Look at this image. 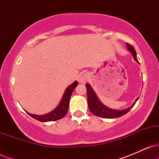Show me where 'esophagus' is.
Instances as JSON below:
<instances>
[{
    "label": "esophagus",
    "mask_w": 159,
    "mask_h": 159,
    "mask_svg": "<svg viewBox=\"0 0 159 159\" xmlns=\"http://www.w3.org/2000/svg\"><path fill=\"white\" fill-rule=\"evenodd\" d=\"M88 78H89L88 74H87V73H84V74H82L81 76H80L79 81L81 82V83H82V84H84L85 82L87 81V80H88Z\"/></svg>",
    "instance_id": "34e87169"
}]
</instances>
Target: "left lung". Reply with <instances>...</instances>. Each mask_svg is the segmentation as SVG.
<instances>
[{"label":"left lung","instance_id":"8db88e82","mask_svg":"<svg viewBox=\"0 0 159 159\" xmlns=\"http://www.w3.org/2000/svg\"><path fill=\"white\" fill-rule=\"evenodd\" d=\"M126 45L129 52L132 54L134 59L137 62H138V59H137V54L135 52V49L134 48V47L130 44H129V43H126ZM86 87H87V102H88L89 109H90V111L94 115L99 116V117L113 119V118L122 116L123 115L125 114L126 113H128L130 111V109L134 106V104L136 103V102L138 101V98H136L135 102L133 103L132 106L128 107L126 109H123V110H114V109H111L109 108V107L105 106V105H104L103 104L98 100L97 96L95 93L94 91L93 90V89L91 88L90 84H86Z\"/></svg>","mask_w":159,"mask_h":159}]
</instances>
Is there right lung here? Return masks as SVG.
Listing matches in <instances>:
<instances>
[{"label":"right lung","mask_w":159,"mask_h":159,"mask_svg":"<svg viewBox=\"0 0 159 159\" xmlns=\"http://www.w3.org/2000/svg\"><path fill=\"white\" fill-rule=\"evenodd\" d=\"M78 82L75 81L72 84L69 85L65 90L64 94H63V98H62L61 103L59 104L57 107L54 110H53L52 112L48 113L45 115H35L30 114L27 112V114L32 116L34 119L39 120L40 122H50V121H55V120H60L63 118V116L66 114L67 111L69 109V101H70V97L72 96V92L74 89L77 87Z\"/></svg>","instance_id":"add662e5"}]
</instances>
